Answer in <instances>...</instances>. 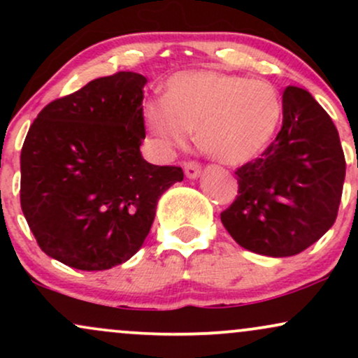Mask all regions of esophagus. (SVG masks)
<instances>
[{"label":"esophagus","mask_w":358,"mask_h":358,"mask_svg":"<svg viewBox=\"0 0 358 358\" xmlns=\"http://www.w3.org/2000/svg\"><path fill=\"white\" fill-rule=\"evenodd\" d=\"M183 168L185 175H187L188 178H199L200 173H202V165H200L199 162H195V159H190V162L185 163Z\"/></svg>","instance_id":"34e87169"}]
</instances>
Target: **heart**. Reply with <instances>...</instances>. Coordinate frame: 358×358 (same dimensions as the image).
<instances>
[{
  "label": "heart",
  "instance_id": "1",
  "mask_svg": "<svg viewBox=\"0 0 358 358\" xmlns=\"http://www.w3.org/2000/svg\"><path fill=\"white\" fill-rule=\"evenodd\" d=\"M282 106L268 82L215 71L180 72L166 82L165 99L145 104V122L163 150L182 148L195 129L203 153L241 165L269 145Z\"/></svg>",
  "mask_w": 358,
  "mask_h": 358
}]
</instances>
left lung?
Listing matches in <instances>:
<instances>
[{"label":"left lung","mask_w":358,"mask_h":358,"mask_svg":"<svg viewBox=\"0 0 358 358\" xmlns=\"http://www.w3.org/2000/svg\"><path fill=\"white\" fill-rule=\"evenodd\" d=\"M236 175L239 195L220 213L232 239L262 256L303 252L338 213L345 180L338 131L310 92L289 85L281 131Z\"/></svg>","instance_id":"8db88e82"}]
</instances>
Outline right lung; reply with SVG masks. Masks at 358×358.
I'll use <instances>...</instances> for the list:
<instances>
[{"label": "right lung", "instance_id": "obj_1", "mask_svg": "<svg viewBox=\"0 0 358 358\" xmlns=\"http://www.w3.org/2000/svg\"><path fill=\"white\" fill-rule=\"evenodd\" d=\"M146 77L116 72L52 101L22 148L20 202L47 256L82 271L133 257L180 166L143 159Z\"/></svg>", "mask_w": 358, "mask_h": 358}]
</instances>
